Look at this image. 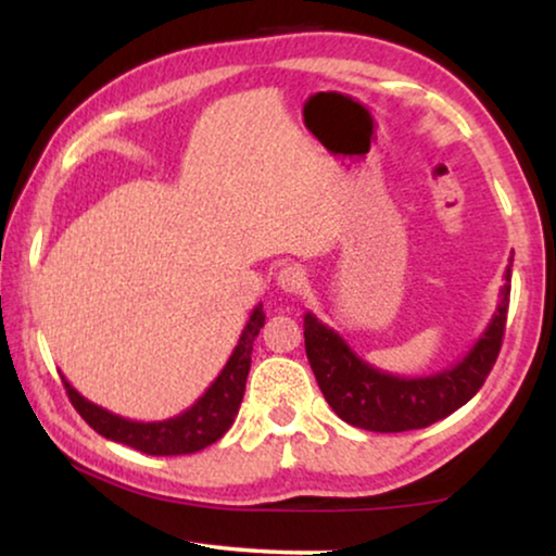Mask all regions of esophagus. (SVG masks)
Segmentation results:
<instances>
[{
  "label": "esophagus",
  "mask_w": 556,
  "mask_h": 556,
  "mask_svg": "<svg viewBox=\"0 0 556 556\" xmlns=\"http://www.w3.org/2000/svg\"><path fill=\"white\" fill-rule=\"evenodd\" d=\"M278 286L280 291L286 293H295L301 291L303 286H306V270L301 268V265H283V268L278 270Z\"/></svg>",
  "instance_id": "obj_1"
}]
</instances>
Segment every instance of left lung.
<instances>
[{"label": "left lung", "instance_id": "left-lung-1", "mask_svg": "<svg viewBox=\"0 0 556 556\" xmlns=\"http://www.w3.org/2000/svg\"><path fill=\"white\" fill-rule=\"evenodd\" d=\"M511 263L491 324L458 364L430 377H397L364 362L337 331L311 314L303 316L306 356L326 402L341 420L371 432L420 430L443 420L481 390L504 341Z\"/></svg>", "mask_w": 556, "mask_h": 556}]
</instances>
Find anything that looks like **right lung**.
Segmentation results:
<instances>
[{
	"instance_id": "obj_1",
	"label": "right lung",
	"mask_w": 556,
	"mask_h": 556,
	"mask_svg": "<svg viewBox=\"0 0 556 556\" xmlns=\"http://www.w3.org/2000/svg\"><path fill=\"white\" fill-rule=\"evenodd\" d=\"M265 324L263 303H257L250 314L245 329H242L238 346L232 349L230 359L219 371L215 382H212L200 400L185 413L166 417L156 422H139L109 413L101 405L83 397L75 387L63 377L65 392L71 397L73 407L78 415L93 428L98 435L113 440V443H124L134 451L147 455H187L197 453L202 447L217 443L219 438L230 430L238 415L242 394H245V382L250 371V354H253V341L261 333Z\"/></svg>"
}]
</instances>
